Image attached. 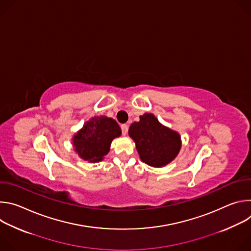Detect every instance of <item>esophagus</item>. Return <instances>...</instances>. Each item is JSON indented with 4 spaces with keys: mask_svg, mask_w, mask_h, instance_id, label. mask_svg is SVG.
<instances>
[{
    "mask_svg": "<svg viewBox=\"0 0 251 251\" xmlns=\"http://www.w3.org/2000/svg\"><path fill=\"white\" fill-rule=\"evenodd\" d=\"M128 125L127 124H122L121 125V131H122V134L123 135H126L127 134V132H128Z\"/></svg>",
    "mask_w": 251,
    "mask_h": 251,
    "instance_id": "34e87169",
    "label": "esophagus"
}]
</instances>
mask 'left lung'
I'll list each match as a JSON object with an SVG mask.
<instances>
[{
    "label": "left lung",
    "mask_w": 251,
    "mask_h": 251,
    "mask_svg": "<svg viewBox=\"0 0 251 251\" xmlns=\"http://www.w3.org/2000/svg\"><path fill=\"white\" fill-rule=\"evenodd\" d=\"M129 136L135 141L141 160L153 167L169 164L181 149L180 135L163 126L153 114L146 113L132 123Z\"/></svg>",
    "instance_id": "obj_1"
}]
</instances>
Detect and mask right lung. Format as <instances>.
Instances as JSON below:
<instances>
[{
  "mask_svg": "<svg viewBox=\"0 0 251 251\" xmlns=\"http://www.w3.org/2000/svg\"><path fill=\"white\" fill-rule=\"evenodd\" d=\"M120 135L121 129L114 119L97 116L87 121L75 136L74 145L83 160L97 162L109 152L112 140Z\"/></svg>",
  "mask_w": 251,
  "mask_h": 251,
  "instance_id": "add662e5",
  "label": "right lung"
}]
</instances>
